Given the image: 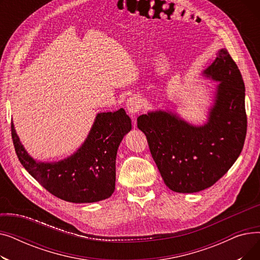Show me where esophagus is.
<instances>
[{"label": "esophagus", "instance_id": "obj_1", "mask_svg": "<svg viewBox=\"0 0 260 260\" xmlns=\"http://www.w3.org/2000/svg\"><path fill=\"white\" fill-rule=\"evenodd\" d=\"M141 107H142L141 100L137 97V95H133V97L127 99V101H126V109H127V112L132 116H135L136 114H138L140 112Z\"/></svg>", "mask_w": 260, "mask_h": 260}]
</instances>
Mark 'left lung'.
<instances>
[{
    "mask_svg": "<svg viewBox=\"0 0 260 260\" xmlns=\"http://www.w3.org/2000/svg\"><path fill=\"white\" fill-rule=\"evenodd\" d=\"M203 76L220 82L203 125L165 111L137 119L163 181L177 193H196L219 180L239 157L247 135L244 83L225 48L218 50Z\"/></svg>",
    "mask_w": 260,
    "mask_h": 260,
    "instance_id": "left-lung-1",
    "label": "left lung"
}]
</instances>
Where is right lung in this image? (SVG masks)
<instances>
[{
	"instance_id": "add662e5",
	"label": "right lung",
	"mask_w": 260,
	"mask_h": 260,
	"mask_svg": "<svg viewBox=\"0 0 260 260\" xmlns=\"http://www.w3.org/2000/svg\"><path fill=\"white\" fill-rule=\"evenodd\" d=\"M132 129L123 108L97 115L84 143L58 162H38L25 151L11 122V137L24 169L62 200L90 203L111 197L116 183V157L123 137Z\"/></svg>"
}]
</instances>
